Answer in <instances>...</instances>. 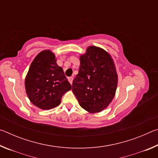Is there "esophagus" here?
<instances>
[{
  "label": "esophagus",
  "mask_w": 158,
  "mask_h": 158,
  "mask_svg": "<svg viewBox=\"0 0 158 158\" xmlns=\"http://www.w3.org/2000/svg\"><path fill=\"white\" fill-rule=\"evenodd\" d=\"M68 81H69V83H70L71 84H73V77H68Z\"/></svg>",
  "instance_id": "34e87169"
}]
</instances>
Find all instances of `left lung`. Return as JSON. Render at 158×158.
I'll return each mask as SVG.
<instances>
[{"label":"left lung","instance_id":"obj_1","mask_svg":"<svg viewBox=\"0 0 158 158\" xmlns=\"http://www.w3.org/2000/svg\"><path fill=\"white\" fill-rule=\"evenodd\" d=\"M79 73L73 92L79 105L90 114L103 111L111 102L117 89L118 74L111 55L100 47L90 46L80 56Z\"/></svg>","mask_w":158,"mask_h":158}]
</instances>
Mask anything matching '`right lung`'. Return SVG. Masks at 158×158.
<instances>
[{
    "mask_svg": "<svg viewBox=\"0 0 158 158\" xmlns=\"http://www.w3.org/2000/svg\"><path fill=\"white\" fill-rule=\"evenodd\" d=\"M25 89L32 103L43 110L56 107L72 85L63 69L56 63L55 54L51 50L40 52L29 68L25 79Z\"/></svg>",
    "mask_w": 158,
    "mask_h": 158,
    "instance_id": "add662e5",
    "label": "right lung"
}]
</instances>
